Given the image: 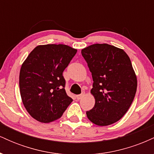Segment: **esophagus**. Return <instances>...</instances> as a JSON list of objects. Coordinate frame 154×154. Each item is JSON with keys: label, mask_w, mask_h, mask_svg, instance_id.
<instances>
[{"label": "esophagus", "mask_w": 154, "mask_h": 154, "mask_svg": "<svg viewBox=\"0 0 154 154\" xmlns=\"http://www.w3.org/2000/svg\"><path fill=\"white\" fill-rule=\"evenodd\" d=\"M84 95H85V92H82V93H81V94L77 95V99H78V100L81 99V98H82V97L84 96Z\"/></svg>", "instance_id": "obj_1"}]
</instances>
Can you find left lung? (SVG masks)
I'll list each match as a JSON object with an SVG mask.
<instances>
[{
	"mask_svg": "<svg viewBox=\"0 0 154 154\" xmlns=\"http://www.w3.org/2000/svg\"><path fill=\"white\" fill-rule=\"evenodd\" d=\"M81 54L92 73L95 99L88 118L98 126L115 123L126 114L137 91L131 61L122 49L106 43L93 44Z\"/></svg>",
	"mask_w": 154,
	"mask_h": 154,
	"instance_id": "obj_1",
	"label": "left lung"
}]
</instances>
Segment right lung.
Masks as SVG:
<instances>
[{
    "instance_id": "right-lung-1",
    "label": "right lung",
    "mask_w": 154,
    "mask_h": 154,
    "mask_svg": "<svg viewBox=\"0 0 154 154\" xmlns=\"http://www.w3.org/2000/svg\"><path fill=\"white\" fill-rule=\"evenodd\" d=\"M77 50L62 44L38 45L21 67L19 88L27 112L40 122L48 123L62 116L72 102L65 91L63 72Z\"/></svg>"
}]
</instances>
